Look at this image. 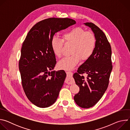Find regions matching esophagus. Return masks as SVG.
Returning a JSON list of instances; mask_svg holds the SVG:
<instances>
[{
	"mask_svg": "<svg viewBox=\"0 0 130 130\" xmlns=\"http://www.w3.org/2000/svg\"><path fill=\"white\" fill-rule=\"evenodd\" d=\"M66 73L67 74V77L66 79V82L67 84H71L73 83L74 81L72 79L71 77L73 75V73L71 71H66Z\"/></svg>",
	"mask_w": 130,
	"mask_h": 130,
	"instance_id": "1",
	"label": "esophagus"
}]
</instances>
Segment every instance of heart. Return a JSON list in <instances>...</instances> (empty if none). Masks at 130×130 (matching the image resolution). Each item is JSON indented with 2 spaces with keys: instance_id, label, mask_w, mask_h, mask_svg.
<instances>
[{
  "instance_id": "1",
  "label": "heart",
  "mask_w": 130,
  "mask_h": 130,
  "mask_svg": "<svg viewBox=\"0 0 130 130\" xmlns=\"http://www.w3.org/2000/svg\"><path fill=\"white\" fill-rule=\"evenodd\" d=\"M63 42L71 44L70 56L60 60L58 66L61 69H71L80 62L88 59L94 53L96 46V38L90 31H85L80 27L72 28L65 32L62 40L56 36L53 37L51 42L52 50L55 57L60 58L62 54Z\"/></svg>"
}]
</instances>
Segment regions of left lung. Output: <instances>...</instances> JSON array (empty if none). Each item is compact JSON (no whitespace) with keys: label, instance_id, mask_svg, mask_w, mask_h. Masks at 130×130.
Instances as JSON below:
<instances>
[{"label":"left lung","instance_id":"8db88e82","mask_svg":"<svg viewBox=\"0 0 130 130\" xmlns=\"http://www.w3.org/2000/svg\"><path fill=\"white\" fill-rule=\"evenodd\" d=\"M95 34L96 46L91 56L81 65L73 77L80 91L74 97L77 105L82 108L95 105L107 88L113 65L112 49L104 32L92 23H85ZM86 73L88 76L83 75Z\"/></svg>","mask_w":130,"mask_h":130}]
</instances>
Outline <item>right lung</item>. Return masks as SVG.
Returning a JSON list of instances; mask_svg holds the SVG:
<instances>
[{"instance_id":"1","label":"right lung","mask_w":130,"mask_h":130,"mask_svg":"<svg viewBox=\"0 0 130 130\" xmlns=\"http://www.w3.org/2000/svg\"><path fill=\"white\" fill-rule=\"evenodd\" d=\"M70 18H49L34 25L21 49L19 61L22 84L28 99L45 108L57 100L66 75L63 70L49 71L56 64L51 42L55 33L75 24Z\"/></svg>"}]
</instances>
